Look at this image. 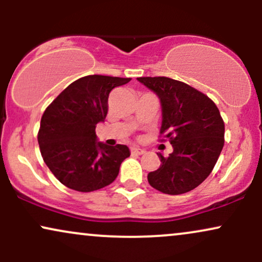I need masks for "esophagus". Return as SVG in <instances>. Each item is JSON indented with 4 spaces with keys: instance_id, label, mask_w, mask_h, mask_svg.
<instances>
[{
    "instance_id": "obj_1",
    "label": "esophagus",
    "mask_w": 262,
    "mask_h": 262,
    "mask_svg": "<svg viewBox=\"0 0 262 262\" xmlns=\"http://www.w3.org/2000/svg\"><path fill=\"white\" fill-rule=\"evenodd\" d=\"M130 152L133 155H141V154H144V150L143 149H140V148H135V146H133V148H130Z\"/></svg>"
}]
</instances>
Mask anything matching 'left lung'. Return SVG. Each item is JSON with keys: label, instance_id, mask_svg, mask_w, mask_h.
<instances>
[{"label": "left lung", "instance_id": "1", "mask_svg": "<svg viewBox=\"0 0 262 262\" xmlns=\"http://www.w3.org/2000/svg\"><path fill=\"white\" fill-rule=\"evenodd\" d=\"M159 96L162 108L160 135L173 151L148 173L151 187L182 194L200 186L212 172L224 145V121L207 95L170 77H138Z\"/></svg>", "mask_w": 262, "mask_h": 262}]
</instances>
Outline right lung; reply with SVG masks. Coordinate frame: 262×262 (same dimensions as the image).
<instances>
[{
    "label": "right lung",
    "mask_w": 262,
    "mask_h": 262,
    "mask_svg": "<svg viewBox=\"0 0 262 262\" xmlns=\"http://www.w3.org/2000/svg\"><path fill=\"white\" fill-rule=\"evenodd\" d=\"M132 79L89 75L74 81L41 116L38 143L53 175L66 187L92 192L111 185L130 152L127 145L108 146L97 141L96 125L108 112L114 87Z\"/></svg>",
    "instance_id": "obj_1"
}]
</instances>
